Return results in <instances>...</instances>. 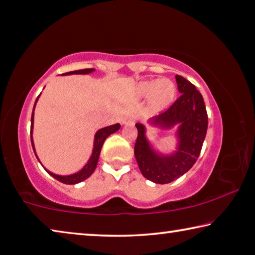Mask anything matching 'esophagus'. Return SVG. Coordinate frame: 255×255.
<instances>
[{
    "mask_svg": "<svg viewBox=\"0 0 255 255\" xmlns=\"http://www.w3.org/2000/svg\"><path fill=\"white\" fill-rule=\"evenodd\" d=\"M135 117H133V116H131V115H128V116H126V117H124L123 118V124L124 125H132L133 123H135Z\"/></svg>",
    "mask_w": 255,
    "mask_h": 255,
    "instance_id": "esophagus-1",
    "label": "esophagus"
}]
</instances>
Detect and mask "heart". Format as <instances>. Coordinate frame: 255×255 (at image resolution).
I'll return each instance as SVG.
<instances>
[{
	"label": "heart",
	"instance_id": "1",
	"mask_svg": "<svg viewBox=\"0 0 255 255\" xmlns=\"http://www.w3.org/2000/svg\"><path fill=\"white\" fill-rule=\"evenodd\" d=\"M136 94L139 98H149L155 109H163L170 105L175 96V86L170 80L146 81L137 85Z\"/></svg>",
	"mask_w": 255,
	"mask_h": 255
}]
</instances>
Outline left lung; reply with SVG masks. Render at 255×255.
Here are the masks:
<instances>
[{
	"mask_svg": "<svg viewBox=\"0 0 255 255\" xmlns=\"http://www.w3.org/2000/svg\"><path fill=\"white\" fill-rule=\"evenodd\" d=\"M175 80L181 96L166 111L149 119V124L155 127H178L175 152L169 155L156 152L146 137L144 125L136 124L137 164L146 179L158 184L170 183L191 169L199 157L208 128V116L201 93L184 77L175 75Z\"/></svg>",
	"mask_w": 255,
	"mask_h": 255,
	"instance_id": "1",
	"label": "left lung"
}]
</instances>
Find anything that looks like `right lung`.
<instances>
[{"label": "right lung", "instance_id": "right-lung-1", "mask_svg": "<svg viewBox=\"0 0 255 255\" xmlns=\"http://www.w3.org/2000/svg\"><path fill=\"white\" fill-rule=\"evenodd\" d=\"M94 72V68H85V70H79V71H73V72H68L65 73V74L63 75H72V74H90V73ZM39 98V97H38ZM38 98L36 102H34V106H33V111H34V107H36V103L38 101ZM33 111H32V115H31V144H32V148H33V152L36 154V150H34V145H33V139H32V128H33ZM120 129V124H116V125H111V126H108L105 128H101L99 129V130L96 132V135H94V144H93V150H92V154L91 156H90L88 163L85 164L83 166V169L80 170L79 172H76V173H73L70 175H58V174H55L53 172L48 171L47 169H45L48 173L55 178L56 180H58L59 182L62 183H65V184H76V183H80L82 181H84L89 178V176H91V174L94 172L97 167V164L99 161V156H100V152H101V148H102V145L105 143V140L107 139L108 136H110L111 133L116 132L117 130ZM37 156V154H36ZM38 158V156H37ZM38 161H39V158H38ZM40 162V161H39Z\"/></svg>", "mask_w": 255, "mask_h": 255}]
</instances>
